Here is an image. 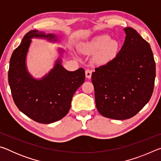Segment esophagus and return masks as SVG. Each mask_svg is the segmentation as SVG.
<instances>
[{
  "instance_id": "esophagus-1",
  "label": "esophagus",
  "mask_w": 161,
  "mask_h": 161,
  "mask_svg": "<svg viewBox=\"0 0 161 161\" xmlns=\"http://www.w3.org/2000/svg\"><path fill=\"white\" fill-rule=\"evenodd\" d=\"M85 75H86V77L87 79H90L91 77H92V70H90V69H86Z\"/></svg>"
}]
</instances>
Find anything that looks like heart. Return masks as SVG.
Wrapping results in <instances>:
<instances>
[{
    "label": "heart",
    "instance_id": "heart-1",
    "mask_svg": "<svg viewBox=\"0 0 161 161\" xmlns=\"http://www.w3.org/2000/svg\"><path fill=\"white\" fill-rule=\"evenodd\" d=\"M119 49V42L110 39L108 35H102L94 37L85 45V50L89 53H96L97 59L105 62L114 58Z\"/></svg>",
    "mask_w": 161,
    "mask_h": 161
}]
</instances>
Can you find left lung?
Masks as SVG:
<instances>
[{
    "label": "left lung",
    "instance_id": "1",
    "mask_svg": "<svg viewBox=\"0 0 161 161\" xmlns=\"http://www.w3.org/2000/svg\"><path fill=\"white\" fill-rule=\"evenodd\" d=\"M124 31L126 38L116 56L92 75L98 111L116 120L130 119L142 109L152 96L156 78L149 43L132 28Z\"/></svg>",
    "mask_w": 161,
    "mask_h": 161
}]
</instances>
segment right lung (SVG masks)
Wrapping results in <instances>:
<instances>
[{"mask_svg": "<svg viewBox=\"0 0 161 161\" xmlns=\"http://www.w3.org/2000/svg\"><path fill=\"white\" fill-rule=\"evenodd\" d=\"M57 42L54 34L36 30L29 31L10 59L8 83L13 101L21 112L40 124H51L67 115L75 92L85 80V72L80 68L74 72L65 69L61 58L40 80L33 78L26 67V56L32 38ZM60 54L63 50H59Z\"/></svg>", "mask_w": 161, "mask_h": 161, "instance_id": "right-lung-1", "label": "right lung"}]
</instances>
